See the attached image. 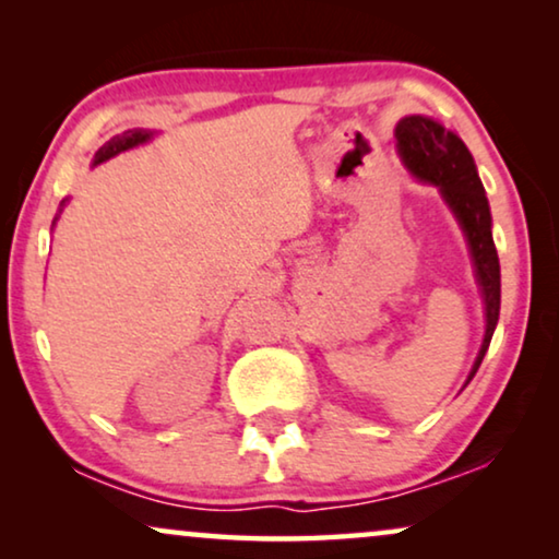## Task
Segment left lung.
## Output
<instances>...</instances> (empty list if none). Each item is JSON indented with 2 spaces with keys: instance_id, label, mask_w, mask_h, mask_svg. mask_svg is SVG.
<instances>
[{
  "instance_id": "1",
  "label": "left lung",
  "mask_w": 559,
  "mask_h": 559,
  "mask_svg": "<svg viewBox=\"0 0 559 559\" xmlns=\"http://www.w3.org/2000/svg\"><path fill=\"white\" fill-rule=\"evenodd\" d=\"M394 136L396 152H400L412 178L440 190L442 201L453 211L457 226L463 228L465 241H468L486 312L484 343H480L476 361H473V369L463 384L468 386L471 379L476 377L480 361H484L501 310V266L493 247L491 209H488L484 182L478 178L476 163H473V155L465 147V142L455 132L442 127L438 119L409 114V117L400 119Z\"/></svg>"
}]
</instances>
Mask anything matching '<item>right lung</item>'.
I'll use <instances>...</instances> for the list:
<instances>
[{"mask_svg": "<svg viewBox=\"0 0 559 559\" xmlns=\"http://www.w3.org/2000/svg\"><path fill=\"white\" fill-rule=\"evenodd\" d=\"M152 136H155V132H150V129H127L124 134L111 136V140L106 142L104 147H98V152L94 155V165H102V163H106V159L117 157L119 152H127V150H132V147H140V144L150 142ZM66 203H68V198H66L63 203H60L58 216L52 218V226H56V221L60 218V213H63V205H66Z\"/></svg>", "mask_w": 559, "mask_h": 559, "instance_id": "obj_1", "label": "right lung"}]
</instances>
